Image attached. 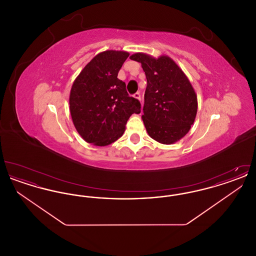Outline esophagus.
Listing matches in <instances>:
<instances>
[{
    "instance_id": "obj_1",
    "label": "esophagus",
    "mask_w": 256,
    "mask_h": 256,
    "mask_svg": "<svg viewBox=\"0 0 256 256\" xmlns=\"http://www.w3.org/2000/svg\"><path fill=\"white\" fill-rule=\"evenodd\" d=\"M134 97L135 98H137L138 100H141V95H140V93H139V92L135 93L134 95Z\"/></svg>"
}]
</instances>
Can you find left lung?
<instances>
[{"mask_svg":"<svg viewBox=\"0 0 256 256\" xmlns=\"http://www.w3.org/2000/svg\"><path fill=\"white\" fill-rule=\"evenodd\" d=\"M130 60L141 63L146 88L142 120L150 138L172 145L183 138L194 124L196 94L180 66L168 56L158 58L136 52Z\"/></svg>","mask_w":256,"mask_h":256,"instance_id":"obj_1","label":"left lung"}]
</instances>
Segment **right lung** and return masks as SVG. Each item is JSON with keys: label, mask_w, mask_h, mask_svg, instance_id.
<instances>
[{"label": "right lung", "mask_w": 256, "mask_h": 256, "mask_svg": "<svg viewBox=\"0 0 256 256\" xmlns=\"http://www.w3.org/2000/svg\"><path fill=\"white\" fill-rule=\"evenodd\" d=\"M130 54L108 50L98 54L74 80L69 104L74 126L82 138L94 146L118 140L130 117L141 104L130 97L126 84L117 76Z\"/></svg>", "instance_id": "1"}]
</instances>
